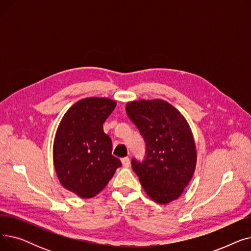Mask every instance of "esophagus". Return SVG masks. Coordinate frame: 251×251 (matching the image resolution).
<instances>
[{"label": "esophagus", "instance_id": "34e87169", "mask_svg": "<svg viewBox=\"0 0 251 251\" xmlns=\"http://www.w3.org/2000/svg\"><path fill=\"white\" fill-rule=\"evenodd\" d=\"M121 163H122L123 167L128 168V167L130 166V160H129V157H128V156L123 157V159H121Z\"/></svg>", "mask_w": 251, "mask_h": 251}]
</instances>
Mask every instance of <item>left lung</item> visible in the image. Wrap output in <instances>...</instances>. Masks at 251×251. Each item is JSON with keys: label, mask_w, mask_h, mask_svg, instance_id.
Here are the masks:
<instances>
[{"label": "left lung", "mask_w": 251, "mask_h": 251, "mask_svg": "<svg viewBox=\"0 0 251 251\" xmlns=\"http://www.w3.org/2000/svg\"><path fill=\"white\" fill-rule=\"evenodd\" d=\"M126 113L147 144L142 163L132 169L151 199L160 204L177 200L190 182L197 152L186 119L163 100H139L126 104Z\"/></svg>", "instance_id": "8db88e82"}]
</instances>
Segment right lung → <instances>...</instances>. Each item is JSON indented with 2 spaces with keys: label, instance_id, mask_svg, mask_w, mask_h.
<instances>
[{
  "label": "right lung",
  "instance_id": "right-lung-1",
  "mask_svg": "<svg viewBox=\"0 0 251 251\" xmlns=\"http://www.w3.org/2000/svg\"><path fill=\"white\" fill-rule=\"evenodd\" d=\"M116 104L108 98L80 100L58 126L52 148L56 174L63 187L81 199L99 194L122 166L102 128Z\"/></svg>",
  "mask_w": 251,
  "mask_h": 251
}]
</instances>
